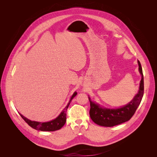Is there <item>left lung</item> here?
<instances>
[{
    "label": "left lung",
    "mask_w": 157,
    "mask_h": 157,
    "mask_svg": "<svg viewBox=\"0 0 157 157\" xmlns=\"http://www.w3.org/2000/svg\"><path fill=\"white\" fill-rule=\"evenodd\" d=\"M139 71L141 75V80L138 93L129 103L117 109H109L104 108L98 104L92 101L90 97L88 99L90 103V116L96 124L103 127H113L128 121L137 110L141 102L144 94V77L141 63L137 61Z\"/></svg>",
    "instance_id": "obj_1"
}]
</instances>
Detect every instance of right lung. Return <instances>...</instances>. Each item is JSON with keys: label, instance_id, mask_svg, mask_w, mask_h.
I'll return each mask as SVG.
<instances>
[{"label": "right lung", "instance_id": "right-lung-1", "mask_svg": "<svg viewBox=\"0 0 157 157\" xmlns=\"http://www.w3.org/2000/svg\"><path fill=\"white\" fill-rule=\"evenodd\" d=\"M76 95H77V92H75L71 97V99L68 102L67 105H66L65 108L62 110V111L60 113V114L59 115V116H58L55 119L49 121L39 122L36 121H32L23 117L21 114L20 113L19 114L21 116V117L25 120V121L29 126H30L32 128H34L37 130L51 132V131H55L57 130H59L65 125V123L66 122V112H67L68 107L71 104V102L72 100V98Z\"/></svg>", "mask_w": 157, "mask_h": 157}]
</instances>
